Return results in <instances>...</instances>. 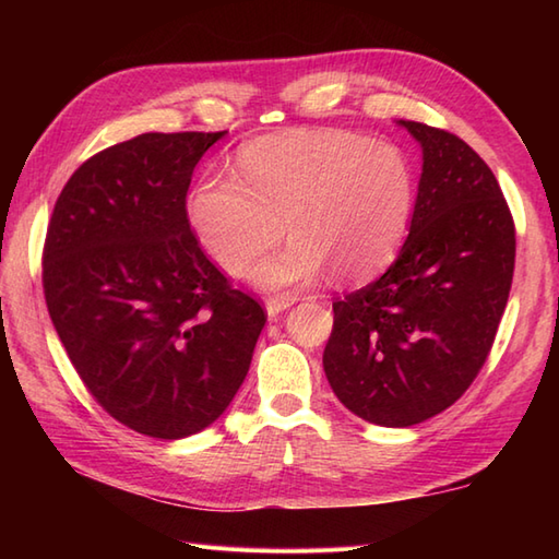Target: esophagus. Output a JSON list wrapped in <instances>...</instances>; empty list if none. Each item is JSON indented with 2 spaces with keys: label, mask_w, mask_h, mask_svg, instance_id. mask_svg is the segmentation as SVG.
<instances>
[{
  "label": "esophagus",
  "mask_w": 559,
  "mask_h": 559,
  "mask_svg": "<svg viewBox=\"0 0 559 559\" xmlns=\"http://www.w3.org/2000/svg\"><path fill=\"white\" fill-rule=\"evenodd\" d=\"M293 302H295V298H290V295H281V298H269L264 302V310L273 319V317H278L281 312H286L288 307H293Z\"/></svg>",
  "instance_id": "obj_1"
}]
</instances>
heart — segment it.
<instances>
[{
    "mask_svg": "<svg viewBox=\"0 0 559 559\" xmlns=\"http://www.w3.org/2000/svg\"><path fill=\"white\" fill-rule=\"evenodd\" d=\"M415 175L399 146L341 129H300L247 144L233 175L206 173L187 194L199 245L230 273L280 239L283 253L249 267L264 290L302 288L326 266L338 281L382 269L406 235Z\"/></svg>",
    "mask_w": 559,
    "mask_h": 559,
    "instance_id": "obj_1",
    "label": "heart"
}]
</instances>
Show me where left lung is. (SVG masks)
<instances>
[{
    "instance_id": "8db88e82",
    "label": "left lung",
    "mask_w": 559,
    "mask_h": 559,
    "mask_svg": "<svg viewBox=\"0 0 559 559\" xmlns=\"http://www.w3.org/2000/svg\"><path fill=\"white\" fill-rule=\"evenodd\" d=\"M408 237L384 276L334 302L324 372L338 401L382 427L447 411L488 358L514 276L516 237L502 189L466 141L420 122Z\"/></svg>"
}]
</instances>
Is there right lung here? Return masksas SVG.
Returning <instances> with one entry per match:
<instances>
[{"label":"right lung","instance_id":"obj_1","mask_svg":"<svg viewBox=\"0 0 559 559\" xmlns=\"http://www.w3.org/2000/svg\"><path fill=\"white\" fill-rule=\"evenodd\" d=\"M223 134L148 132L96 153L45 237V302L71 365L115 420L156 439L221 418L266 324L187 221L192 173Z\"/></svg>","mask_w":559,"mask_h":559}]
</instances>
